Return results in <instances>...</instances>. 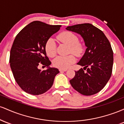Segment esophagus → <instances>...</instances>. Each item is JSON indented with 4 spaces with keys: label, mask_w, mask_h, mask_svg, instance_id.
Returning <instances> with one entry per match:
<instances>
[{
    "label": "esophagus",
    "mask_w": 124,
    "mask_h": 124,
    "mask_svg": "<svg viewBox=\"0 0 124 124\" xmlns=\"http://www.w3.org/2000/svg\"><path fill=\"white\" fill-rule=\"evenodd\" d=\"M59 70L60 71V72H62V71L65 72V71L67 70V69H59Z\"/></svg>",
    "instance_id": "1"
}]
</instances>
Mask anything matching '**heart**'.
Returning <instances> with one entry per match:
<instances>
[{"label": "heart", "instance_id": "1", "mask_svg": "<svg viewBox=\"0 0 124 124\" xmlns=\"http://www.w3.org/2000/svg\"><path fill=\"white\" fill-rule=\"evenodd\" d=\"M61 42L69 45V51L76 56H81L85 51V45L79 42L78 37L70 31H63L57 37ZM45 51L49 57H54L56 53V44L52 38H49L45 44ZM76 61V58L73 54L67 56H58L54 59L53 65L59 69H67Z\"/></svg>", "mask_w": 124, "mask_h": 124}]
</instances>
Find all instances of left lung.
<instances>
[{
  "mask_svg": "<svg viewBox=\"0 0 124 124\" xmlns=\"http://www.w3.org/2000/svg\"><path fill=\"white\" fill-rule=\"evenodd\" d=\"M66 29L82 35L87 46L85 54L78 63L84 66L83 69L75 71V76L70 80V85L85 96L99 93L112 74L113 51L109 41L103 31L92 24L74 25Z\"/></svg>",
  "mask_w": 124,
  "mask_h": 124,
  "instance_id": "1",
  "label": "left lung"
}]
</instances>
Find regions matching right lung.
I'll return each instance as SVG.
<instances>
[{"instance_id":"1","label":"right lung","mask_w":124,"mask_h":124,"mask_svg":"<svg viewBox=\"0 0 124 124\" xmlns=\"http://www.w3.org/2000/svg\"><path fill=\"white\" fill-rule=\"evenodd\" d=\"M61 26L34 21L23 28L16 37L10 50V65L16 82L26 93L42 94L53 85L59 71L49 67L51 62L46 56L45 44ZM41 64L48 69L41 71L38 68Z\"/></svg>"}]
</instances>
